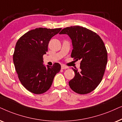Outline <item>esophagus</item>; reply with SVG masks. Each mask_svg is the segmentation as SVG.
Returning <instances> with one entry per match:
<instances>
[{
	"label": "esophagus",
	"instance_id": "34e87169",
	"mask_svg": "<svg viewBox=\"0 0 122 122\" xmlns=\"http://www.w3.org/2000/svg\"><path fill=\"white\" fill-rule=\"evenodd\" d=\"M69 69V67L65 66L64 65H61V69Z\"/></svg>",
	"mask_w": 122,
	"mask_h": 122
}]
</instances>
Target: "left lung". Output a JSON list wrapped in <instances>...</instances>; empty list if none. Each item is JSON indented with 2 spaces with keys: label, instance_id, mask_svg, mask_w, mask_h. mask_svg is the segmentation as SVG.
I'll list each match as a JSON object with an SVG mask.
<instances>
[{
  "label": "left lung",
  "instance_id": "obj_1",
  "mask_svg": "<svg viewBox=\"0 0 122 122\" xmlns=\"http://www.w3.org/2000/svg\"><path fill=\"white\" fill-rule=\"evenodd\" d=\"M60 34H66L71 38V57L81 60L80 69L72 68L75 75L69 82L70 87L77 94L92 92L101 82L108 61L103 40L95 32L77 25L64 28Z\"/></svg>",
  "mask_w": 122,
  "mask_h": 122
}]
</instances>
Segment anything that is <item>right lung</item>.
<instances>
[{
    "mask_svg": "<svg viewBox=\"0 0 122 122\" xmlns=\"http://www.w3.org/2000/svg\"><path fill=\"white\" fill-rule=\"evenodd\" d=\"M61 28H36L22 36L16 43L13 62L23 86L36 94H43L50 88L53 79L61 70V65L52 66L43 62V55L48 51L49 41Z\"/></svg>",
    "mask_w": 122,
    "mask_h": 122,
    "instance_id": "right-lung-1",
    "label": "right lung"
}]
</instances>
